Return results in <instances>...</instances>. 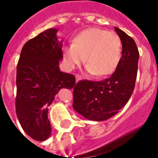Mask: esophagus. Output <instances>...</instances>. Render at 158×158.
<instances>
[{
  "instance_id": "obj_1",
  "label": "esophagus",
  "mask_w": 158,
  "mask_h": 158,
  "mask_svg": "<svg viewBox=\"0 0 158 158\" xmlns=\"http://www.w3.org/2000/svg\"><path fill=\"white\" fill-rule=\"evenodd\" d=\"M75 79H76V82H78V81H79L80 79H82V77L79 75V74H78V73H76V74H75Z\"/></svg>"
}]
</instances>
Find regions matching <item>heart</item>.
I'll return each mask as SVG.
<instances>
[{
	"instance_id": "obj_1",
	"label": "heart",
	"mask_w": 158,
	"mask_h": 158,
	"mask_svg": "<svg viewBox=\"0 0 158 158\" xmlns=\"http://www.w3.org/2000/svg\"><path fill=\"white\" fill-rule=\"evenodd\" d=\"M63 57L68 69H73L85 62L86 70L96 77L112 74L122 57V42L118 34L90 28L80 32L72 45L66 46Z\"/></svg>"
}]
</instances>
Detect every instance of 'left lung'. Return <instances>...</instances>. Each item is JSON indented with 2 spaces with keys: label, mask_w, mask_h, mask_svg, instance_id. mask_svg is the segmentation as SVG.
I'll use <instances>...</instances> for the list:
<instances>
[{
  "label": "left lung",
  "mask_w": 158,
  "mask_h": 158,
  "mask_svg": "<svg viewBox=\"0 0 158 158\" xmlns=\"http://www.w3.org/2000/svg\"><path fill=\"white\" fill-rule=\"evenodd\" d=\"M122 42V57L112 76L102 81L80 80L73 86V107L84 118L104 121L125 106L137 77L139 51L135 40L115 27Z\"/></svg>",
  "instance_id": "left-lung-1"
}]
</instances>
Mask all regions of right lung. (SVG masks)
I'll list each match as a JSON object with an SVG mask.
<instances>
[{"mask_svg":"<svg viewBox=\"0 0 158 158\" xmlns=\"http://www.w3.org/2000/svg\"><path fill=\"white\" fill-rule=\"evenodd\" d=\"M56 32L49 29L26 42L17 65L16 113L23 131L38 141L51 135L48 106L59 89L75 85V77L59 69L62 43Z\"/></svg>","mask_w":158,"mask_h":158,"instance_id":"add662e5","label":"right lung"}]
</instances>
